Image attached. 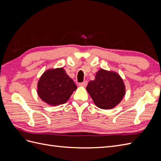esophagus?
I'll use <instances>...</instances> for the list:
<instances>
[{"label": "esophagus", "mask_w": 161, "mask_h": 161, "mask_svg": "<svg viewBox=\"0 0 161 161\" xmlns=\"http://www.w3.org/2000/svg\"><path fill=\"white\" fill-rule=\"evenodd\" d=\"M87 84H88V82H87L86 80H85L84 82H80V83H79V85L80 86H84V87H85L87 85Z\"/></svg>", "instance_id": "obj_1"}]
</instances>
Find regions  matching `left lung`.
Masks as SVG:
<instances>
[{"instance_id":"obj_1","label":"left lung","mask_w":161,"mask_h":161,"mask_svg":"<svg viewBox=\"0 0 161 161\" xmlns=\"http://www.w3.org/2000/svg\"><path fill=\"white\" fill-rule=\"evenodd\" d=\"M86 89L96 106L103 109L114 108L125 94V86L119 75L102 69L96 73L95 80L89 81Z\"/></svg>"}]
</instances>
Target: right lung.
<instances>
[{"instance_id": "add662e5", "label": "right lung", "mask_w": 161, "mask_h": 161, "mask_svg": "<svg viewBox=\"0 0 161 161\" xmlns=\"http://www.w3.org/2000/svg\"><path fill=\"white\" fill-rule=\"evenodd\" d=\"M77 86L63 68L46 70L37 82V94L47 104L57 106L65 103Z\"/></svg>"}]
</instances>
